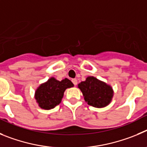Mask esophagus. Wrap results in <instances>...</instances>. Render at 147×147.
I'll return each instance as SVG.
<instances>
[{"instance_id": "esophagus-1", "label": "esophagus", "mask_w": 147, "mask_h": 147, "mask_svg": "<svg viewBox=\"0 0 147 147\" xmlns=\"http://www.w3.org/2000/svg\"><path fill=\"white\" fill-rule=\"evenodd\" d=\"M72 82L73 83V84L75 86H76L78 84V80H77V79H72Z\"/></svg>"}]
</instances>
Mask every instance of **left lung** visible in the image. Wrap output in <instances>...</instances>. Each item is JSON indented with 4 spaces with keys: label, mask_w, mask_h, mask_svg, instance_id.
<instances>
[{
    "label": "left lung",
    "mask_w": 147,
    "mask_h": 147,
    "mask_svg": "<svg viewBox=\"0 0 147 147\" xmlns=\"http://www.w3.org/2000/svg\"><path fill=\"white\" fill-rule=\"evenodd\" d=\"M86 102L94 108H105L111 102L113 89L109 84L94 76H88L78 85Z\"/></svg>",
    "instance_id": "8db88e82"
}]
</instances>
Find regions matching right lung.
<instances>
[{"mask_svg": "<svg viewBox=\"0 0 147 147\" xmlns=\"http://www.w3.org/2000/svg\"><path fill=\"white\" fill-rule=\"evenodd\" d=\"M73 86L74 84L69 79L65 78L59 81L54 77H51L37 87L34 98L42 109H53L61 103L65 90Z\"/></svg>", "mask_w": 147, "mask_h": 147, "instance_id": "obj_1", "label": "right lung"}]
</instances>
